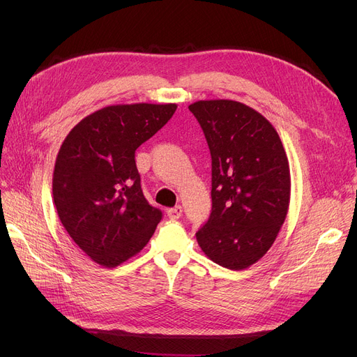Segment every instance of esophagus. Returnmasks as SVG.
<instances>
[{
  "instance_id": "34e87169",
  "label": "esophagus",
  "mask_w": 357,
  "mask_h": 357,
  "mask_svg": "<svg viewBox=\"0 0 357 357\" xmlns=\"http://www.w3.org/2000/svg\"><path fill=\"white\" fill-rule=\"evenodd\" d=\"M181 215H182V207H181V205H175L174 208H169L167 210V217L171 218V220H178V218H181Z\"/></svg>"
}]
</instances>
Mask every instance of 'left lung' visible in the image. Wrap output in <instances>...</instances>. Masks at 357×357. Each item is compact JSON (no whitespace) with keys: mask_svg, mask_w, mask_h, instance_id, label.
Masks as SVG:
<instances>
[{"mask_svg":"<svg viewBox=\"0 0 357 357\" xmlns=\"http://www.w3.org/2000/svg\"><path fill=\"white\" fill-rule=\"evenodd\" d=\"M211 153L208 221L198 245L217 265L246 269L264 257L287 218L289 163L273 126L231 100L191 104Z\"/></svg>","mask_w":357,"mask_h":357,"instance_id":"obj_1","label":"left lung"}]
</instances>
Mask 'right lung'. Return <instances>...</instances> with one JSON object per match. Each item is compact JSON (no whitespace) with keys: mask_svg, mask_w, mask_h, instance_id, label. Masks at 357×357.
Wrapping results in <instances>:
<instances>
[{"mask_svg":"<svg viewBox=\"0 0 357 357\" xmlns=\"http://www.w3.org/2000/svg\"><path fill=\"white\" fill-rule=\"evenodd\" d=\"M176 104H120L75 126L56 158L53 201L65 230L93 261L116 268L153 236L162 211L143 195L136 149L171 120Z\"/></svg>","mask_w":357,"mask_h":357,"instance_id":"1","label":"right lung"}]
</instances>
